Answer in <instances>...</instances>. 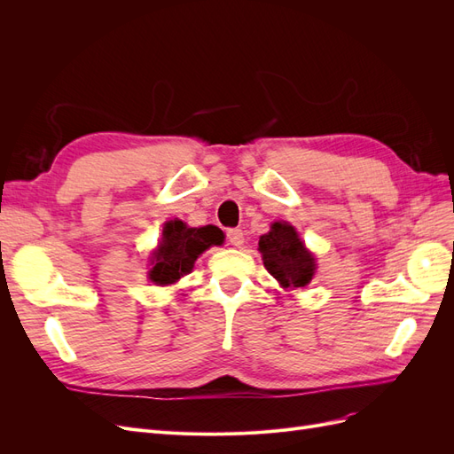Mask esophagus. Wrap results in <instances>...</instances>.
Wrapping results in <instances>:
<instances>
[{
    "label": "esophagus",
    "instance_id": "1",
    "mask_svg": "<svg viewBox=\"0 0 454 454\" xmlns=\"http://www.w3.org/2000/svg\"><path fill=\"white\" fill-rule=\"evenodd\" d=\"M227 240H229L231 246H242L244 244L242 229H229L227 231Z\"/></svg>",
    "mask_w": 454,
    "mask_h": 454
}]
</instances>
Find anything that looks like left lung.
<instances>
[{
	"label": "left lung",
	"mask_w": 454,
	"mask_h": 454,
	"mask_svg": "<svg viewBox=\"0 0 454 454\" xmlns=\"http://www.w3.org/2000/svg\"><path fill=\"white\" fill-rule=\"evenodd\" d=\"M259 252L265 269L284 287H305L314 277V257L292 225L272 223L267 235L259 239Z\"/></svg>",
	"instance_id": "8db88e82"
}]
</instances>
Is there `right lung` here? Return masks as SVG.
I'll return each instance as SVG.
<instances>
[{
  "mask_svg": "<svg viewBox=\"0 0 454 454\" xmlns=\"http://www.w3.org/2000/svg\"><path fill=\"white\" fill-rule=\"evenodd\" d=\"M223 232L214 225L187 227L180 219L168 222L162 229V240L153 254V269L149 278L159 286H168L180 280L193 269L197 257L212 244H222Z\"/></svg>",
  "mask_w": 454,
  "mask_h": 454,
  "instance_id": "right-lung-1",
  "label": "right lung"
}]
</instances>
